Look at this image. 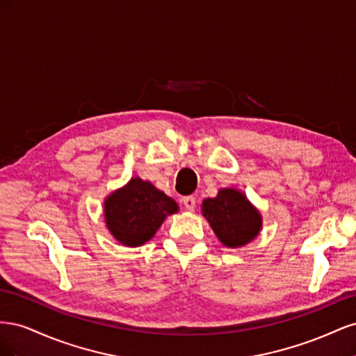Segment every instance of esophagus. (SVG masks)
Listing matches in <instances>:
<instances>
[{"label": "esophagus", "instance_id": "34e87169", "mask_svg": "<svg viewBox=\"0 0 356 356\" xmlns=\"http://www.w3.org/2000/svg\"><path fill=\"white\" fill-rule=\"evenodd\" d=\"M182 204H184V208L187 211H195V208H196V199L193 197V196H186V197H182Z\"/></svg>", "mask_w": 356, "mask_h": 356}]
</instances>
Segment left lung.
Here are the masks:
<instances>
[{
	"label": "left lung",
	"instance_id": "8db88e82",
	"mask_svg": "<svg viewBox=\"0 0 356 356\" xmlns=\"http://www.w3.org/2000/svg\"><path fill=\"white\" fill-rule=\"evenodd\" d=\"M202 213L220 242L241 248L254 241L261 230V213L236 188H221L215 197L202 202Z\"/></svg>",
	"mask_w": 356,
	"mask_h": 356
}]
</instances>
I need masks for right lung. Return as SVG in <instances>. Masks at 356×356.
<instances>
[{"instance_id": "right-lung-1", "label": "right lung", "mask_w": 356, "mask_h": 356, "mask_svg": "<svg viewBox=\"0 0 356 356\" xmlns=\"http://www.w3.org/2000/svg\"><path fill=\"white\" fill-rule=\"evenodd\" d=\"M178 212L174 199L152 182L132 178L104 202L106 229L124 246H141L153 238L168 215Z\"/></svg>"}]
</instances>
